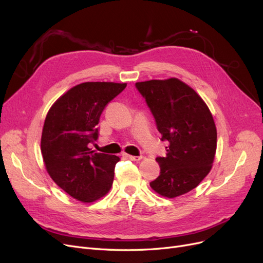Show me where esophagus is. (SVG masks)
<instances>
[{
  "mask_svg": "<svg viewBox=\"0 0 263 263\" xmlns=\"http://www.w3.org/2000/svg\"><path fill=\"white\" fill-rule=\"evenodd\" d=\"M126 158L129 159V160H133V161H139L141 160L142 157H137V156H132V155H126Z\"/></svg>",
  "mask_w": 263,
  "mask_h": 263,
  "instance_id": "esophagus-1",
  "label": "esophagus"
}]
</instances>
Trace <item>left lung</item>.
<instances>
[{
  "instance_id": "obj_1",
  "label": "left lung",
  "mask_w": 263,
  "mask_h": 263,
  "mask_svg": "<svg viewBox=\"0 0 263 263\" xmlns=\"http://www.w3.org/2000/svg\"><path fill=\"white\" fill-rule=\"evenodd\" d=\"M153 113L164 157H157L160 176L150 182L155 192L173 198L195 189L210 173L217 146V130L206 103L177 78L136 83Z\"/></svg>"
}]
</instances>
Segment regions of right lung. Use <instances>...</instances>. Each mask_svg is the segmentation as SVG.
I'll return each instance as SVG.
<instances>
[{
    "instance_id": "obj_1",
    "label": "right lung",
    "mask_w": 263,
    "mask_h": 263,
    "mask_svg": "<svg viewBox=\"0 0 263 263\" xmlns=\"http://www.w3.org/2000/svg\"><path fill=\"white\" fill-rule=\"evenodd\" d=\"M126 83L84 82L53 103L46 116L41 149L55 184L78 201L91 203L108 193L114 180V155L95 153L103 109Z\"/></svg>"
}]
</instances>
